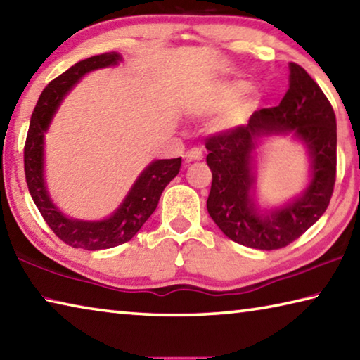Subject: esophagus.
<instances>
[{
    "label": "esophagus",
    "mask_w": 360,
    "mask_h": 360,
    "mask_svg": "<svg viewBox=\"0 0 360 360\" xmlns=\"http://www.w3.org/2000/svg\"><path fill=\"white\" fill-rule=\"evenodd\" d=\"M184 157L187 162H198V160H203V152H202V149L195 148V149L187 150Z\"/></svg>",
    "instance_id": "1"
}]
</instances>
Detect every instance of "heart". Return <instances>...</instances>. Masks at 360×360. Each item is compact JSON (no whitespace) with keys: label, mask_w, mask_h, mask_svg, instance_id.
I'll use <instances>...</instances> for the list:
<instances>
[{"label":"heart","mask_w":360,"mask_h":360,"mask_svg":"<svg viewBox=\"0 0 360 360\" xmlns=\"http://www.w3.org/2000/svg\"><path fill=\"white\" fill-rule=\"evenodd\" d=\"M260 105V94L249 89L243 79H221L203 90L193 103L202 115L217 114L212 129L217 133H233L245 127Z\"/></svg>","instance_id":"b5f03b06"}]
</instances>
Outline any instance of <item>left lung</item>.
<instances>
[{
  "mask_svg": "<svg viewBox=\"0 0 360 360\" xmlns=\"http://www.w3.org/2000/svg\"><path fill=\"white\" fill-rule=\"evenodd\" d=\"M290 136L307 150L304 191L281 205H262L257 195L259 146ZM212 172L206 208L219 229L238 245L271 251L290 245L324 214L337 173V119L319 85L289 63V89L276 108L255 111L249 124L206 141Z\"/></svg>",
  "mask_w": 360,
  "mask_h": 360,
  "instance_id": "obj_1",
  "label": "left lung"
}]
</instances>
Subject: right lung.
<instances>
[{
    "label": "right lung",
    "instance_id": "right-lung-1",
    "mask_svg": "<svg viewBox=\"0 0 360 360\" xmlns=\"http://www.w3.org/2000/svg\"><path fill=\"white\" fill-rule=\"evenodd\" d=\"M122 62L124 57L119 52L101 53L77 62L47 85L30 120L23 154L30 195L53 233L66 245L85 251L109 249L130 241L155 211L163 188L178 176L181 168V157L152 160L139 173L117 208L108 217L98 221L66 216L52 200L46 181V133L52 124L53 115L57 114L65 96L85 75L96 70L112 68Z\"/></svg>",
    "mask_w": 360,
    "mask_h": 360
}]
</instances>
